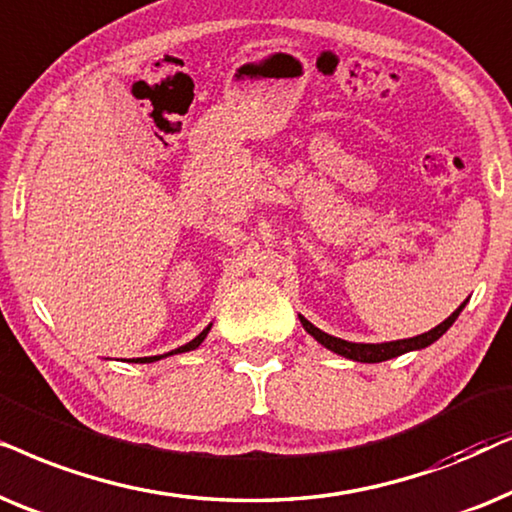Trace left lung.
I'll use <instances>...</instances> for the list:
<instances>
[{"instance_id": "1", "label": "left lung", "mask_w": 512, "mask_h": 512, "mask_svg": "<svg viewBox=\"0 0 512 512\" xmlns=\"http://www.w3.org/2000/svg\"><path fill=\"white\" fill-rule=\"evenodd\" d=\"M468 302V299H466ZM463 302L459 309H456L452 316L447 320H442L440 325H435L433 330L424 332V335H417V337H410V339H398V342H384V344H356V342H346V339H339V337H332L327 335V332L318 330L316 325L309 323L304 316H299L302 320L304 330L309 332V335L316 339L318 344H323L325 349L335 351L337 356H344L349 360H358V363H381V360H391L395 356H403L407 351H419V349H426V346H431L433 342H438V339L445 335V332L452 327V323L456 318H459V313L463 311Z\"/></svg>"}]
</instances>
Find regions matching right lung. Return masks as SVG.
Instances as JSON below:
<instances>
[{"mask_svg": "<svg viewBox=\"0 0 512 512\" xmlns=\"http://www.w3.org/2000/svg\"><path fill=\"white\" fill-rule=\"evenodd\" d=\"M210 327H213V323H210V325L206 327V330H203V332H201V335H199V337H194V339H192V342H189V344H185V346H180V349H175V351H170V353H163V356H152V358H138V360H140V363H154V360H161V358H166V356H173V353H185V351H194V349H199V346H201V342H203V339H206V337H208ZM138 360H135V363H138Z\"/></svg>", "mask_w": 512, "mask_h": 512, "instance_id": "right-lung-1", "label": "right lung"}]
</instances>
